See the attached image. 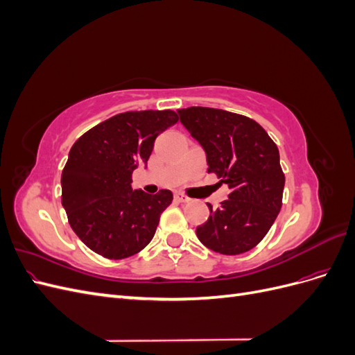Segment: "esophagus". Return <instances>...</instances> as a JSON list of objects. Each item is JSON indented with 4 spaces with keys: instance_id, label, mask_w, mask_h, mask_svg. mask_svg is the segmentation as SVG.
<instances>
[{
    "instance_id": "esophagus-1",
    "label": "esophagus",
    "mask_w": 355,
    "mask_h": 355,
    "mask_svg": "<svg viewBox=\"0 0 355 355\" xmlns=\"http://www.w3.org/2000/svg\"><path fill=\"white\" fill-rule=\"evenodd\" d=\"M175 198L180 202H188L189 201V198L185 194H182V192H175Z\"/></svg>"
}]
</instances>
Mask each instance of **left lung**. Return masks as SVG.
<instances>
[{
    "mask_svg": "<svg viewBox=\"0 0 355 355\" xmlns=\"http://www.w3.org/2000/svg\"><path fill=\"white\" fill-rule=\"evenodd\" d=\"M180 123L201 145L209 173L228 187V200L210 209L196 230L198 240L222 254L249 252L272 227L282 209L284 173L272 139L249 116L191 106L178 111Z\"/></svg>",
    "mask_w": 355,
    "mask_h": 355,
    "instance_id": "left-lung-1",
    "label": "left lung"
}]
</instances>
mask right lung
<instances>
[{
  "mask_svg": "<svg viewBox=\"0 0 355 355\" xmlns=\"http://www.w3.org/2000/svg\"><path fill=\"white\" fill-rule=\"evenodd\" d=\"M178 123L173 111H135L111 116L71 148L62 171V206L78 239L108 259H124L153 240L168 189H132V175L148 163L159 133Z\"/></svg>",
  "mask_w": 355,
  "mask_h": 355,
  "instance_id": "add662e5",
  "label": "right lung"
}]
</instances>
